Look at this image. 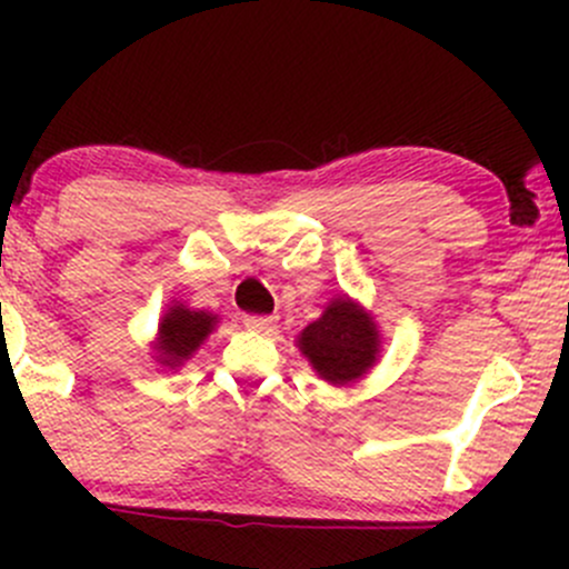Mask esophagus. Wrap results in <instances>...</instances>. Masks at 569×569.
Listing matches in <instances>:
<instances>
[{
  "mask_svg": "<svg viewBox=\"0 0 569 569\" xmlns=\"http://www.w3.org/2000/svg\"><path fill=\"white\" fill-rule=\"evenodd\" d=\"M274 317H258V313H252V317H244V325L250 327V330H258V332H267L274 327Z\"/></svg>",
  "mask_w": 569,
  "mask_h": 569,
  "instance_id": "obj_1",
  "label": "esophagus"
}]
</instances>
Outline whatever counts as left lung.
Masks as SVG:
<instances>
[{"instance_id": "obj_1", "label": "left lung", "mask_w": 569, "mask_h": 569, "mask_svg": "<svg viewBox=\"0 0 569 569\" xmlns=\"http://www.w3.org/2000/svg\"><path fill=\"white\" fill-rule=\"evenodd\" d=\"M375 321L358 306L341 297L327 306L321 319L308 325L300 336V349L319 371L321 380L343 386L366 375L377 358Z\"/></svg>"}]
</instances>
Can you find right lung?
Segmentation results:
<instances>
[{
	"mask_svg": "<svg viewBox=\"0 0 569 569\" xmlns=\"http://www.w3.org/2000/svg\"><path fill=\"white\" fill-rule=\"evenodd\" d=\"M214 327V317L206 311H189L183 306H173L164 313L162 325H159V358L162 363L176 366L187 360L194 349L203 343Z\"/></svg>",
	"mask_w": 569,
	"mask_h": 569,
	"instance_id": "right-lung-1",
	"label": "right lung"
}]
</instances>
